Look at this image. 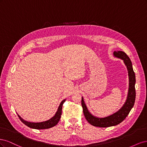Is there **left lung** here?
Returning a JSON list of instances; mask_svg holds the SVG:
<instances>
[{"label":"left lung","mask_w":147,"mask_h":147,"mask_svg":"<svg viewBox=\"0 0 147 147\" xmlns=\"http://www.w3.org/2000/svg\"><path fill=\"white\" fill-rule=\"evenodd\" d=\"M113 55L115 57L123 60L124 63L126 65L128 71L129 82V90L127 99L122 107L117 112L104 118H98L93 116L89 112L82 97V106L83 107L84 117L89 123L96 127H107L117 125L126 118L134 105L136 99V75L134 70H133L131 59L125 53L121 51H114Z\"/></svg>","instance_id":"8db88e82"}]
</instances>
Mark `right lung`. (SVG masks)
<instances>
[{"instance_id": "1", "label": "right lung", "mask_w": 147, "mask_h": 147, "mask_svg": "<svg viewBox=\"0 0 147 147\" xmlns=\"http://www.w3.org/2000/svg\"><path fill=\"white\" fill-rule=\"evenodd\" d=\"M65 101V99L63 100L61 102V104L59 106L58 109H57V110L56 114L55 115V116L53 117L50 119L47 120V121L40 122V123H32V122L25 121V120H24L23 118H21L20 117V115H18V117L20 118L21 121L23 122L25 125L30 128L35 129H48V128L52 127L53 126H56L59 121L61 117V114H62V108H63V105Z\"/></svg>"}]
</instances>
